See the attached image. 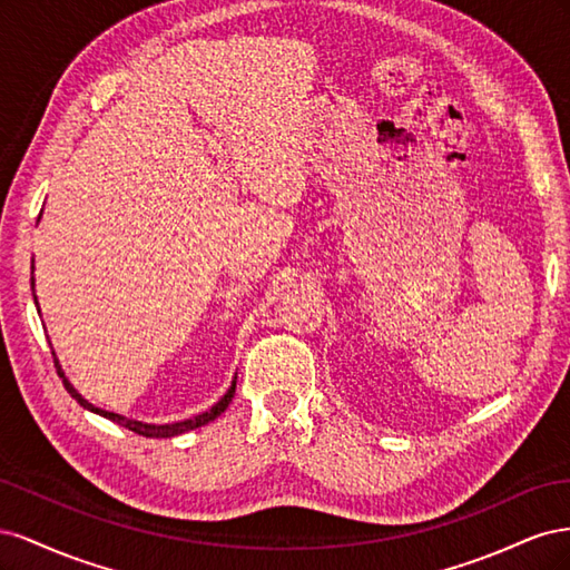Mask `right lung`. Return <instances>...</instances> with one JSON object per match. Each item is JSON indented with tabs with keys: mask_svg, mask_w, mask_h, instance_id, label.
Returning a JSON list of instances; mask_svg holds the SVG:
<instances>
[{
	"mask_svg": "<svg viewBox=\"0 0 570 570\" xmlns=\"http://www.w3.org/2000/svg\"><path fill=\"white\" fill-rule=\"evenodd\" d=\"M51 356H55V366H57V373H59V377L63 381V387L68 390V394L73 396V400L82 406V409H88V411H92V413H99V416H105V419H109V421H114V423H118V425H124V428H128V430H132V433H137V435H145V438H176V435H183V433H187V430H195V428H202V425H206V423H212L214 419H218L223 411L228 409V404L233 402V394H235V383H237V375L233 377V383H230V387H228V392L220 396V400L209 409V411H204V413H199V416H195V419H187V421H178V423H166V425H154V423H142V421H132V419H126V416H120V413H114V411H105V409H99V406H95V404H90L88 400H85V396L71 385V381H68V377L63 375V371H61V366H59V358H57V354L51 352Z\"/></svg>",
	"mask_w": 570,
	"mask_h": 570,
	"instance_id": "obj_1",
	"label": "right lung"
}]
</instances>
